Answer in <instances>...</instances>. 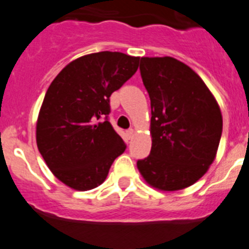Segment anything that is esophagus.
<instances>
[{"label": "esophagus", "instance_id": "1", "mask_svg": "<svg viewBox=\"0 0 249 249\" xmlns=\"http://www.w3.org/2000/svg\"><path fill=\"white\" fill-rule=\"evenodd\" d=\"M134 133H135V130H134V129H129V130L126 131L127 138H129V139H131V138L134 137Z\"/></svg>", "mask_w": 249, "mask_h": 249}]
</instances>
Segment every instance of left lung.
<instances>
[{"instance_id": "left-lung-1", "label": "left lung", "mask_w": 249, "mask_h": 249, "mask_svg": "<svg viewBox=\"0 0 249 249\" xmlns=\"http://www.w3.org/2000/svg\"><path fill=\"white\" fill-rule=\"evenodd\" d=\"M140 75L150 98L151 150L137 165L148 184L180 190L214 160L223 120L198 73L174 57H142Z\"/></svg>"}]
</instances>
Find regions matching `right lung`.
Wrapping results in <instances>:
<instances>
[{"label":"right lung","instance_id":"1","mask_svg":"<svg viewBox=\"0 0 249 249\" xmlns=\"http://www.w3.org/2000/svg\"><path fill=\"white\" fill-rule=\"evenodd\" d=\"M139 57L123 53L81 56L47 89L36 125L38 151L50 170L75 190H90L107 177L126 149L107 120L110 96L137 72Z\"/></svg>","mask_w":249,"mask_h":249}]
</instances>
